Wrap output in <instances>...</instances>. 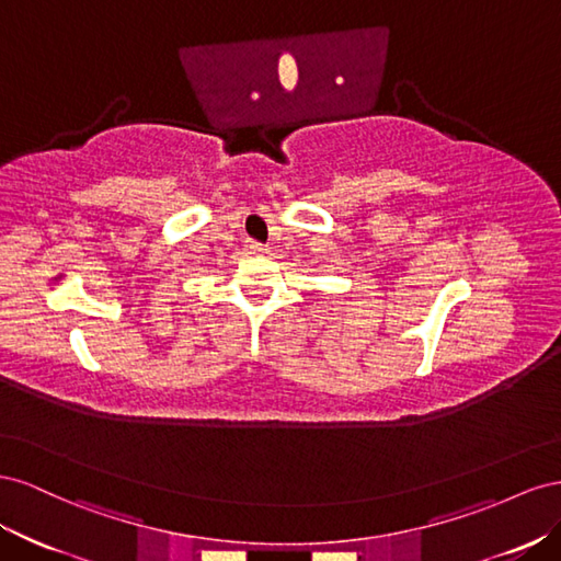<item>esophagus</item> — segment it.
Returning a JSON list of instances; mask_svg holds the SVG:
<instances>
[{"mask_svg":"<svg viewBox=\"0 0 561 561\" xmlns=\"http://www.w3.org/2000/svg\"><path fill=\"white\" fill-rule=\"evenodd\" d=\"M247 249H249V253H265V251H267V249H265L263 244H259V242H249Z\"/></svg>","mask_w":561,"mask_h":561,"instance_id":"esophagus-1","label":"esophagus"}]
</instances>
